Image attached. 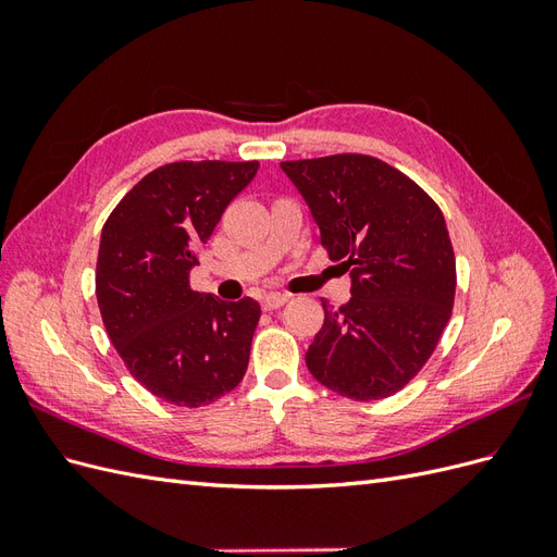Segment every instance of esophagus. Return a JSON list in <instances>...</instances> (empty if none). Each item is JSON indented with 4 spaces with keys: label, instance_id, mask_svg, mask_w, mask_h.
<instances>
[{
    "label": "esophagus",
    "instance_id": "1",
    "mask_svg": "<svg viewBox=\"0 0 557 557\" xmlns=\"http://www.w3.org/2000/svg\"><path fill=\"white\" fill-rule=\"evenodd\" d=\"M290 299V295H283V293H267V295H262V309L264 311H274V309H278V307H283L285 301Z\"/></svg>",
    "mask_w": 557,
    "mask_h": 557
}]
</instances>
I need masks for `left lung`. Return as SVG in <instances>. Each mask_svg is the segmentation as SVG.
<instances>
[{"label":"left lung","instance_id":"8db88e82","mask_svg":"<svg viewBox=\"0 0 557 557\" xmlns=\"http://www.w3.org/2000/svg\"><path fill=\"white\" fill-rule=\"evenodd\" d=\"M350 272V301L325 309L307 367L336 395L399 393L440 344L455 299V252L436 201L387 162L339 153L281 162Z\"/></svg>","mask_w":557,"mask_h":557}]
</instances>
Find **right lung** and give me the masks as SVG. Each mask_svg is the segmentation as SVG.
I'll return each mask as SVG.
<instances>
[{
	"instance_id": "1",
	"label": "right lung",
	"mask_w": 557,
	"mask_h": 557,
	"mask_svg": "<svg viewBox=\"0 0 557 557\" xmlns=\"http://www.w3.org/2000/svg\"><path fill=\"white\" fill-rule=\"evenodd\" d=\"M258 166V160L162 164L104 223L95 293L107 334L127 372L176 407L221 399L246 374L260 305L193 290L190 269Z\"/></svg>"
}]
</instances>
